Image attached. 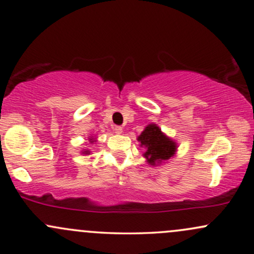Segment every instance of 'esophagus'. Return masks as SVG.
Instances as JSON below:
<instances>
[{"mask_svg":"<svg viewBox=\"0 0 254 254\" xmlns=\"http://www.w3.org/2000/svg\"><path fill=\"white\" fill-rule=\"evenodd\" d=\"M114 132L117 134H122L123 128H122V127H114Z\"/></svg>","mask_w":254,"mask_h":254,"instance_id":"34e87169","label":"esophagus"}]
</instances>
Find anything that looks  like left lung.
<instances>
[{"mask_svg":"<svg viewBox=\"0 0 254 254\" xmlns=\"http://www.w3.org/2000/svg\"><path fill=\"white\" fill-rule=\"evenodd\" d=\"M137 140L145 148L142 156L151 166H160L174 158L177 152V142L168 137L155 123L148 124L138 135Z\"/></svg>","mask_w":254,"mask_h":254,"instance_id":"1","label":"left lung"}]
</instances>
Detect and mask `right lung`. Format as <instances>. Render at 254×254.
I'll list each match as a JSON object with an SVG mask.
<instances>
[{"instance_id": "right-lung-1", "label": "right lung", "mask_w": 254, "mask_h": 254, "mask_svg": "<svg viewBox=\"0 0 254 254\" xmlns=\"http://www.w3.org/2000/svg\"><path fill=\"white\" fill-rule=\"evenodd\" d=\"M87 139H88V141H90L91 145L95 144V142H96V138H93V135H90V137H88ZM91 153L92 152L90 151V149H81V154H84V155H90Z\"/></svg>"}]
</instances>
